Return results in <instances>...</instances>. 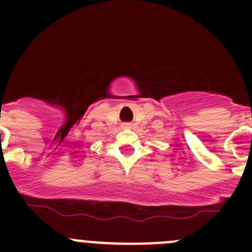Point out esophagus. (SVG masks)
<instances>
[{
	"mask_svg": "<svg viewBox=\"0 0 252 252\" xmlns=\"http://www.w3.org/2000/svg\"><path fill=\"white\" fill-rule=\"evenodd\" d=\"M122 127H124V128H131V124H130V122H125V124H122Z\"/></svg>",
	"mask_w": 252,
	"mask_h": 252,
	"instance_id": "34e87169",
	"label": "esophagus"
}]
</instances>
